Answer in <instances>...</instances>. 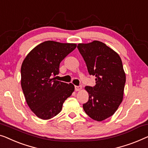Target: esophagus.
<instances>
[{
	"label": "esophagus",
	"instance_id": "34e87169",
	"mask_svg": "<svg viewBox=\"0 0 148 148\" xmlns=\"http://www.w3.org/2000/svg\"><path fill=\"white\" fill-rule=\"evenodd\" d=\"M81 89H82V87L81 86H75V89L76 91H81Z\"/></svg>",
	"mask_w": 148,
	"mask_h": 148
}]
</instances>
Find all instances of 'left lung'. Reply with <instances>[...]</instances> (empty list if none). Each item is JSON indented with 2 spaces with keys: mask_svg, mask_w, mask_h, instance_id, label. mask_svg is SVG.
I'll return each instance as SVG.
<instances>
[{
  "mask_svg": "<svg viewBox=\"0 0 148 148\" xmlns=\"http://www.w3.org/2000/svg\"><path fill=\"white\" fill-rule=\"evenodd\" d=\"M77 48L89 75L95 76V86L85 87L89 100L83 105V110L91 119L101 121L114 114L123 100L125 73L121 59L98 40L79 43Z\"/></svg>",
  "mask_w": 148,
  "mask_h": 148,
  "instance_id": "8db88e82",
  "label": "left lung"
}]
</instances>
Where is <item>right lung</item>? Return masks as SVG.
<instances>
[{
  "mask_svg": "<svg viewBox=\"0 0 148 148\" xmlns=\"http://www.w3.org/2000/svg\"><path fill=\"white\" fill-rule=\"evenodd\" d=\"M74 43L47 40L36 46L21 65V87L27 105L38 117L49 119L62 110L71 95L72 83L55 80L60 63L76 48Z\"/></svg>",
  "mask_w": 148,
  "mask_h": 148,
  "instance_id": "right-lung-1",
  "label": "right lung"
}]
</instances>
